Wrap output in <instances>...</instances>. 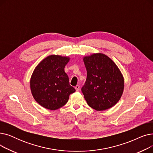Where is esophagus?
<instances>
[{
    "mask_svg": "<svg viewBox=\"0 0 153 153\" xmlns=\"http://www.w3.org/2000/svg\"><path fill=\"white\" fill-rule=\"evenodd\" d=\"M79 89H80V87H79V85H77L75 87V89H76V91L77 92L79 91Z\"/></svg>",
    "mask_w": 153,
    "mask_h": 153,
    "instance_id": "obj_1",
    "label": "esophagus"
}]
</instances>
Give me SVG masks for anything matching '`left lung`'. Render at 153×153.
Segmentation results:
<instances>
[{
    "label": "left lung",
    "mask_w": 153,
    "mask_h": 153,
    "mask_svg": "<svg viewBox=\"0 0 153 153\" xmlns=\"http://www.w3.org/2000/svg\"><path fill=\"white\" fill-rule=\"evenodd\" d=\"M83 61L87 73L82 92L88 105L97 111L114 106L124 89V78L116 64L102 53L85 56Z\"/></svg>",
    "instance_id": "obj_1"
}]
</instances>
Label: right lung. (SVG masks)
<instances>
[{
    "instance_id": "obj_1",
    "label": "right lung",
    "mask_w": 153,
    "mask_h": 153,
    "mask_svg": "<svg viewBox=\"0 0 153 153\" xmlns=\"http://www.w3.org/2000/svg\"><path fill=\"white\" fill-rule=\"evenodd\" d=\"M68 56L50 55L40 62L30 79V89L35 100L43 107L54 110L68 102L76 90L70 85L64 71Z\"/></svg>"
}]
</instances>
